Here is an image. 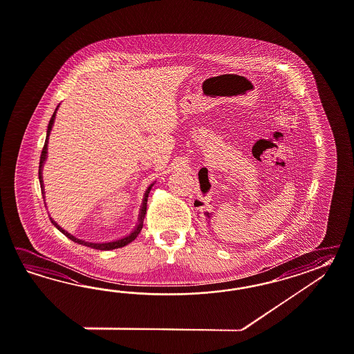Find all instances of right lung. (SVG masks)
Returning <instances> with one entry per match:
<instances>
[{
	"instance_id": "1",
	"label": "right lung",
	"mask_w": 354,
	"mask_h": 354,
	"mask_svg": "<svg viewBox=\"0 0 354 354\" xmlns=\"http://www.w3.org/2000/svg\"><path fill=\"white\" fill-rule=\"evenodd\" d=\"M59 106H60V104L56 106V109H55L54 114H53V117L50 119V122H48V126H47V133H46V141L45 145H44V149H42V153H41V159H39V171H38V178H39V183H41V190H42V195H44V199H45V186H44V177H42V169H44V165H45L46 159H47V145H48V137H50V133H51V129H53V126H54L55 117H56V111L59 109ZM155 182H153L147 189H146L145 194H144V199H142V204H141V207H140V213H138V222H137L136 227L133 228V231L127 236H123V237H120L118 240H113V241H105V243H92V241H86V240H82V239H78V237H75V236H73L72 234H69L68 231H65L63 227L59 226L56 222H55L53 218L50 217L51 219V223L54 225L62 234L66 236L68 239H71L72 241L74 243H78V244L84 245V246H88V248H92V249H97V250H113V249H118V248H122V246H126V245L129 244V243H132L135 239H136L138 234L141 232V228H142V225H144V218H145L146 214V204H147V198H149V194H150V190H151V187L154 186Z\"/></svg>"
}]
</instances>
